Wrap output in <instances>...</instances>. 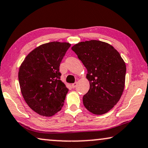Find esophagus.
Masks as SVG:
<instances>
[{
	"label": "esophagus",
	"mask_w": 148,
	"mask_h": 148,
	"mask_svg": "<svg viewBox=\"0 0 148 148\" xmlns=\"http://www.w3.org/2000/svg\"><path fill=\"white\" fill-rule=\"evenodd\" d=\"M76 85H77V82H74V83L72 84V88H75Z\"/></svg>",
	"instance_id": "34e87169"
}]
</instances>
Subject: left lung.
<instances>
[{
	"instance_id": "obj_1",
	"label": "left lung",
	"mask_w": 148,
	"mask_h": 148,
	"mask_svg": "<svg viewBox=\"0 0 148 148\" xmlns=\"http://www.w3.org/2000/svg\"><path fill=\"white\" fill-rule=\"evenodd\" d=\"M72 49L87 70L90 88L82 98L84 107L96 115L107 113L123 95L125 62L111 45L100 40L78 42Z\"/></svg>"
}]
</instances>
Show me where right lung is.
<instances>
[{"mask_svg":"<svg viewBox=\"0 0 148 148\" xmlns=\"http://www.w3.org/2000/svg\"><path fill=\"white\" fill-rule=\"evenodd\" d=\"M69 42L45 43L31 51L19 67L21 94L33 111L51 116L64 106L68 88L60 80V63L70 48Z\"/></svg>","mask_w":148,"mask_h":148,"instance_id":"1","label":"right lung"}]
</instances>
